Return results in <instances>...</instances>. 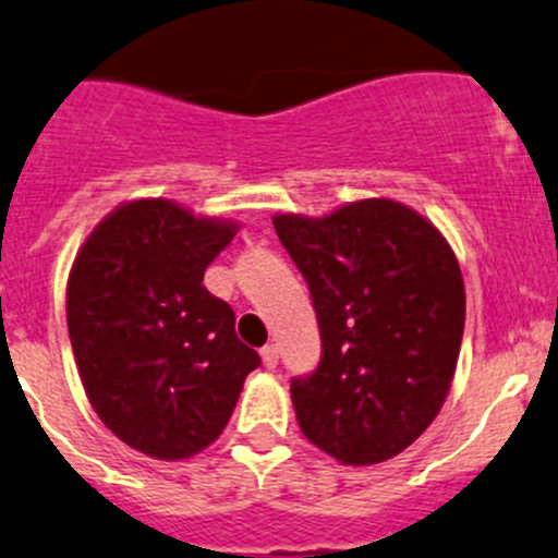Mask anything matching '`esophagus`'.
I'll return each mask as SVG.
<instances>
[{
    "label": "esophagus",
    "instance_id": "34e87169",
    "mask_svg": "<svg viewBox=\"0 0 558 558\" xmlns=\"http://www.w3.org/2000/svg\"><path fill=\"white\" fill-rule=\"evenodd\" d=\"M260 356H263V364H266L268 369H274L279 364V349H277V345H266V349L260 351Z\"/></svg>",
    "mask_w": 558,
    "mask_h": 558
}]
</instances>
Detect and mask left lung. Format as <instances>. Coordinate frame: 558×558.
<instances>
[{
	"label": "left lung",
	"instance_id": "obj_1",
	"mask_svg": "<svg viewBox=\"0 0 558 558\" xmlns=\"http://www.w3.org/2000/svg\"><path fill=\"white\" fill-rule=\"evenodd\" d=\"M308 281L322 362L290 386L303 436L345 465H375L434 423L452 386L465 287L447 239L393 199L325 218L274 215Z\"/></svg>",
	"mask_w": 558,
	"mask_h": 558
}]
</instances>
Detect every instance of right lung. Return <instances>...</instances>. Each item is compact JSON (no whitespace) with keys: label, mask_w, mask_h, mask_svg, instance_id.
I'll list each match as a JSON object with an SVG mask.
<instances>
[{"label":"right lung","mask_w":558,"mask_h":558,"mask_svg":"<svg viewBox=\"0 0 558 558\" xmlns=\"http://www.w3.org/2000/svg\"><path fill=\"white\" fill-rule=\"evenodd\" d=\"M239 226L170 199L106 215L76 253L65 290L82 386L113 436L157 460H183L223 434L260 356L233 311L202 284Z\"/></svg>","instance_id":"obj_1"}]
</instances>
